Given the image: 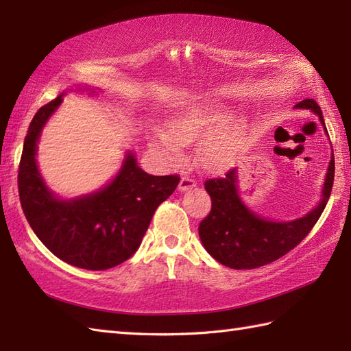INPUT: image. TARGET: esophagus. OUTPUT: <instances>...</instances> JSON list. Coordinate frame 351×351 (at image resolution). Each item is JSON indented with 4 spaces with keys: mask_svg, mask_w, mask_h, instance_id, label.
Here are the masks:
<instances>
[{
    "mask_svg": "<svg viewBox=\"0 0 351 351\" xmlns=\"http://www.w3.org/2000/svg\"><path fill=\"white\" fill-rule=\"evenodd\" d=\"M193 187H196V181L193 180L191 176H189V175H185V176H182L181 178V181H180V191H187V190H191Z\"/></svg>",
    "mask_w": 351,
    "mask_h": 351,
    "instance_id": "obj_1",
    "label": "esophagus"
}]
</instances>
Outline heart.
<instances>
[{
    "label": "heart",
    "mask_w": 351,
    "mask_h": 351,
    "mask_svg": "<svg viewBox=\"0 0 351 351\" xmlns=\"http://www.w3.org/2000/svg\"><path fill=\"white\" fill-rule=\"evenodd\" d=\"M228 117V108L219 102L182 108L171 116L167 123L169 131L155 134V141L164 151L178 155L182 143L206 136L200 146L204 162L213 169L226 167L234 158L241 131L238 125H229L221 129Z\"/></svg>",
    "instance_id": "heart-1"
}]
</instances>
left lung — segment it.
I'll use <instances>...</instances> for the list:
<instances>
[{"instance_id":"8db88e82","label":"left lung","mask_w":351,"mask_h":351,"mask_svg":"<svg viewBox=\"0 0 351 351\" xmlns=\"http://www.w3.org/2000/svg\"><path fill=\"white\" fill-rule=\"evenodd\" d=\"M295 108L314 111L326 130L323 113L314 99H304ZM237 178V169H230L225 178L205 181L213 205L200 221L199 237L206 252L220 264L234 270H252L287 255L315 226L330 197L335 158L332 155L318 206L293 221H273L252 213L238 195Z\"/></svg>"}]
</instances>
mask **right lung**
<instances>
[{"mask_svg": "<svg viewBox=\"0 0 351 351\" xmlns=\"http://www.w3.org/2000/svg\"><path fill=\"white\" fill-rule=\"evenodd\" d=\"M62 96L40 107L28 126L18 171L21 206L37 238L57 258L86 270H108L136 253L155 210L175 191L180 176L149 175L130 152L102 190L72 200L56 197L37 169L36 151Z\"/></svg>", "mask_w": 351, "mask_h": 351, "instance_id": "add662e5", "label": "right lung"}]
</instances>
